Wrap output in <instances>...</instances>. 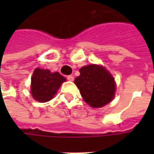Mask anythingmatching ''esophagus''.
Instances as JSON below:
<instances>
[{
	"label": "esophagus",
	"instance_id": "esophagus-1",
	"mask_svg": "<svg viewBox=\"0 0 154 154\" xmlns=\"http://www.w3.org/2000/svg\"><path fill=\"white\" fill-rule=\"evenodd\" d=\"M67 80H69V81H73L74 80V77L72 75H68L67 76Z\"/></svg>",
	"mask_w": 154,
	"mask_h": 154
}]
</instances>
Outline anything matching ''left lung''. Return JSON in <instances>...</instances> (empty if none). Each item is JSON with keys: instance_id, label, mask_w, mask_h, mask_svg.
<instances>
[{"instance_id": "left-lung-1", "label": "left lung", "mask_w": 154, "mask_h": 154, "mask_svg": "<svg viewBox=\"0 0 154 154\" xmlns=\"http://www.w3.org/2000/svg\"><path fill=\"white\" fill-rule=\"evenodd\" d=\"M80 73V76L74 80V84L86 103L93 108H99L113 99L115 80L105 68L92 64L82 67Z\"/></svg>"}]
</instances>
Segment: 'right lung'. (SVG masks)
Masks as SVG:
<instances>
[{"label":"right lung","mask_w":154,"mask_h":154,"mask_svg":"<svg viewBox=\"0 0 154 154\" xmlns=\"http://www.w3.org/2000/svg\"><path fill=\"white\" fill-rule=\"evenodd\" d=\"M66 79L57 72L36 68L32 77V95L37 101L45 103L50 101Z\"/></svg>","instance_id":"obj_1"}]
</instances>
